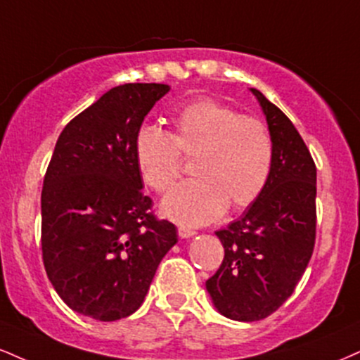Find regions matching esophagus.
Listing matches in <instances>:
<instances>
[{
  "label": "esophagus",
  "mask_w": 360,
  "mask_h": 360,
  "mask_svg": "<svg viewBox=\"0 0 360 360\" xmlns=\"http://www.w3.org/2000/svg\"><path fill=\"white\" fill-rule=\"evenodd\" d=\"M194 229H191V228H186V226H179L177 228V235H179L181 238H189V236H193L194 235Z\"/></svg>",
  "instance_id": "obj_1"
}]
</instances>
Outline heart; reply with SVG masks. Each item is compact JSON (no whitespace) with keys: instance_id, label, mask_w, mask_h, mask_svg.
Instances as JSON below:
<instances>
[{"instance_id":"b5f03b06","label":"heart","mask_w":360,"mask_h":360,"mask_svg":"<svg viewBox=\"0 0 360 360\" xmlns=\"http://www.w3.org/2000/svg\"><path fill=\"white\" fill-rule=\"evenodd\" d=\"M171 125V132L144 125L134 141L139 174L155 193H167L179 181L183 158L194 159L196 179L164 199V216L201 226L218 219L228 206L245 210L262 196L275 161L274 137L262 120L213 98H198L177 110Z\"/></svg>"}]
</instances>
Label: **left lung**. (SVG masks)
Returning <instances> with one entry per match:
<instances>
[{"mask_svg": "<svg viewBox=\"0 0 360 360\" xmlns=\"http://www.w3.org/2000/svg\"><path fill=\"white\" fill-rule=\"evenodd\" d=\"M251 92L274 137V171L243 216L216 231L224 258L206 280L216 309L240 322L265 319L287 302L314 253L317 226V167L309 147L275 103Z\"/></svg>", "mask_w": 360, "mask_h": 360, "instance_id": "8db88e82", "label": "left lung"}]
</instances>
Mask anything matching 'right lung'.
Returning <instances> with one entry per match:
<instances>
[{"label": "right lung", "mask_w": 360, "mask_h": 360, "mask_svg": "<svg viewBox=\"0 0 360 360\" xmlns=\"http://www.w3.org/2000/svg\"><path fill=\"white\" fill-rule=\"evenodd\" d=\"M171 86H114L65 125L41 189V253L60 298L101 322L144 302L177 229L153 213L134 158L144 117Z\"/></svg>", "instance_id": "1"}]
</instances>
